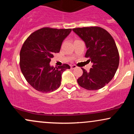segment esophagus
<instances>
[{"label":"esophagus","mask_w":134,"mask_h":134,"mask_svg":"<svg viewBox=\"0 0 134 134\" xmlns=\"http://www.w3.org/2000/svg\"><path fill=\"white\" fill-rule=\"evenodd\" d=\"M77 67V66L76 65H70V68L71 69H74Z\"/></svg>","instance_id":"esophagus-1"}]
</instances>
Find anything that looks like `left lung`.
I'll list each match as a JSON object with an SVG mask.
<instances>
[{"label": "left lung", "instance_id": "left-lung-1", "mask_svg": "<svg viewBox=\"0 0 134 134\" xmlns=\"http://www.w3.org/2000/svg\"><path fill=\"white\" fill-rule=\"evenodd\" d=\"M85 43V57L93 63L90 72L82 69V76L77 79L79 85L87 90L103 87L114 77L118 65L119 53L114 40L110 33L100 27L72 29Z\"/></svg>", "mask_w": 134, "mask_h": 134}]
</instances>
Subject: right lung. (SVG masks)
I'll list each match as a JSON object with an SVG mask.
<instances>
[{
    "label": "right lung",
    "instance_id": "add662e5",
    "mask_svg": "<svg viewBox=\"0 0 134 134\" xmlns=\"http://www.w3.org/2000/svg\"><path fill=\"white\" fill-rule=\"evenodd\" d=\"M72 29L43 28L35 31L24 41L20 52V68L27 82L36 90L48 93L57 90L62 75L68 64L58 67L50 65L55 53H58L63 41Z\"/></svg>",
    "mask_w": 134,
    "mask_h": 134
}]
</instances>
